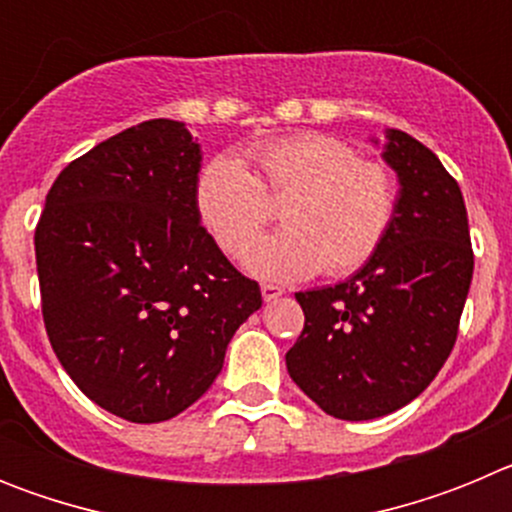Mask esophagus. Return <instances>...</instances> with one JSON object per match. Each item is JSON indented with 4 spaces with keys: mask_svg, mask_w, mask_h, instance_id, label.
<instances>
[{
    "mask_svg": "<svg viewBox=\"0 0 512 512\" xmlns=\"http://www.w3.org/2000/svg\"><path fill=\"white\" fill-rule=\"evenodd\" d=\"M282 295H284V287H279V284H261V297H264L266 302L279 300Z\"/></svg>",
    "mask_w": 512,
    "mask_h": 512,
    "instance_id": "34e87169",
    "label": "esophagus"
}]
</instances>
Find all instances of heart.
<instances>
[{"label": "heart", "mask_w": 512, "mask_h": 512, "mask_svg": "<svg viewBox=\"0 0 512 512\" xmlns=\"http://www.w3.org/2000/svg\"><path fill=\"white\" fill-rule=\"evenodd\" d=\"M241 158L207 161L194 182V210L217 248L238 259L282 201L285 228L246 254L256 277L289 282L346 277L372 259L397 212V184L387 166L364 161L354 146L325 133L259 143Z\"/></svg>", "instance_id": "b5f03b06"}]
</instances>
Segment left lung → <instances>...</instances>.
Instances as JSON below:
<instances>
[{
    "label": "left lung",
    "instance_id": "left-lung-1",
    "mask_svg": "<svg viewBox=\"0 0 512 512\" xmlns=\"http://www.w3.org/2000/svg\"><path fill=\"white\" fill-rule=\"evenodd\" d=\"M382 156L400 179L382 246L346 282L295 295L305 328L287 351V372L341 420L395 413L433 382L472 284L467 207L454 176L402 130H387Z\"/></svg>",
    "mask_w": 512,
    "mask_h": 512
}]
</instances>
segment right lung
<instances>
[{
    "mask_svg": "<svg viewBox=\"0 0 512 512\" xmlns=\"http://www.w3.org/2000/svg\"><path fill=\"white\" fill-rule=\"evenodd\" d=\"M200 161L184 122H140L58 174L35 228L48 341L76 387L130 423L200 400L261 307L200 225Z\"/></svg>",
    "mask_w": 512,
    "mask_h": 512,
    "instance_id": "1",
    "label": "right lung"
}]
</instances>
